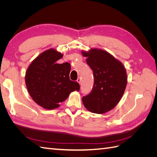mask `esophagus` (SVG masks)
<instances>
[{"label": "esophagus", "mask_w": 157, "mask_h": 157, "mask_svg": "<svg viewBox=\"0 0 157 157\" xmlns=\"http://www.w3.org/2000/svg\"><path fill=\"white\" fill-rule=\"evenodd\" d=\"M77 81L80 84H81V78H80V77H78V79L77 80Z\"/></svg>", "instance_id": "34e87169"}]
</instances>
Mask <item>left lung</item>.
Here are the masks:
<instances>
[{"instance_id":"obj_1","label":"left lung","mask_w":157,"mask_h":157,"mask_svg":"<svg viewBox=\"0 0 157 157\" xmlns=\"http://www.w3.org/2000/svg\"><path fill=\"white\" fill-rule=\"evenodd\" d=\"M86 63L93 71L92 90L82 98L84 107L90 112L105 113L119 102L127 84L126 71L122 63L107 52L90 49L82 52Z\"/></svg>"}]
</instances>
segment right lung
<instances>
[{"instance_id":"obj_1","label":"right lung","mask_w":157,"mask_h":157,"mask_svg":"<svg viewBox=\"0 0 157 157\" xmlns=\"http://www.w3.org/2000/svg\"><path fill=\"white\" fill-rule=\"evenodd\" d=\"M63 54L54 49L42 52L32 61L25 75V84L35 103L46 109L58 108L59 103L69 97L71 92L79 91L80 85L69 78L71 65L56 61Z\"/></svg>"}]
</instances>
